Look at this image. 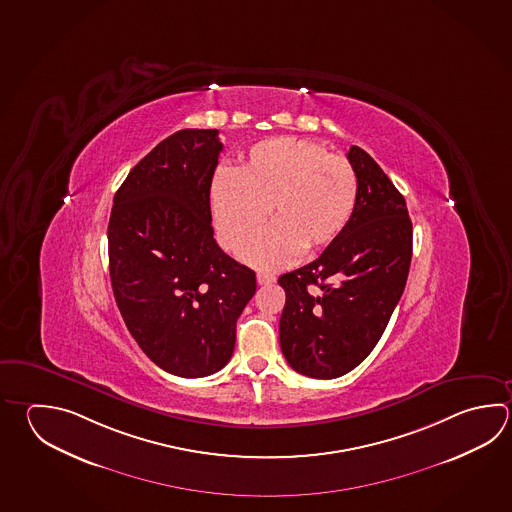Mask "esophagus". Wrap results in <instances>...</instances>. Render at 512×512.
Instances as JSON below:
<instances>
[{
    "label": "esophagus",
    "mask_w": 512,
    "mask_h": 512,
    "mask_svg": "<svg viewBox=\"0 0 512 512\" xmlns=\"http://www.w3.org/2000/svg\"><path fill=\"white\" fill-rule=\"evenodd\" d=\"M257 282H259L261 286H266V284L275 282V277H273V275H268V273H257Z\"/></svg>",
    "instance_id": "34e87169"
}]
</instances>
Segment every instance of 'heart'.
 <instances>
[{
  "mask_svg": "<svg viewBox=\"0 0 512 512\" xmlns=\"http://www.w3.org/2000/svg\"><path fill=\"white\" fill-rule=\"evenodd\" d=\"M358 179L346 157L300 137H273L250 148L237 170H219L210 186L222 242L237 250L268 219L273 226L242 250V259L275 270L328 248L357 206Z\"/></svg>",
  "mask_w": 512,
  "mask_h": 512,
  "instance_id": "obj_1",
  "label": "heart"
}]
</instances>
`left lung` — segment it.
<instances>
[{"mask_svg": "<svg viewBox=\"0 0 512 512\" xmlns=\"http://www.w3.org/2000/svg\"><path fill=\"white\" fill-rule=\"evenodd\" d=\"M357 206L346 230L319 259L280 275L282 355L297 373L337 378L377 346L402 297L413 257L405 199L377 161L351 146Z\"/></svg>", "mask_w": 512, "mask_h": 512, "instance_id": "obj_1", "label": "left lung"}]
</instances>
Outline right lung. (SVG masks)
<instances>
[{"instance_id":"right-lung-1","label":"right lung","mask_w":512,"mask_h":512,"mask_svg":"<svg viewBox=\"0 0 512 512\" xmlns=\"http://www.w3.org/2000/svg\"><path fill=\"white\" fill-rule=\"evenodd\" d=\"M219 130L186 128L130 170L108 222V262L117 308L154 364L183 378L230 362L255 273L213 239L210 186Z\"/></svg>"}]
</instances>
